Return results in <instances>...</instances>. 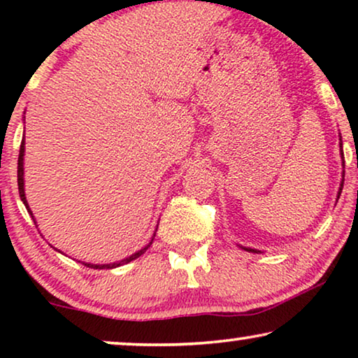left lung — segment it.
I'll list each match as a JSON object with an SVG mask.
<instances>
[{
    "label": "left lung",
    "instance_id": "1",
    "mask_svg": "<svg viewBox=\"0 0 358 358\" xmlns=\"http://www.w3.org/2000/svg\"><path fill=\"white\" fill-rule=\"evenodd\" d=\"M339 151H341V158H342V166H344V151H342V136L339 134ZM342 187H344V171H342V180H341V187H339V192H337V200H339L341 197V192H342ZM241 249H244V251L248 252H261L259 249H252V248H244V246H239Z\"/></svg>",
    "mask_w": 358,
    "mask_h": 358
}]
</instances>
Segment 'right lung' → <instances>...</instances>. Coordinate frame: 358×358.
Instances as JSON below:
<instances>
[{"label":"right lung","mask_w":358,"mask_h":358,"mask_svg":"<svg viewBox=\"0 0 358 358\" xmlns=\"http://www.w3.org/2000/svg\"><path fill=\"white\" fill-rule=\"evenodd\" d=\"M24 153H26V140H24V136H22L21 148H19V158H17V189H19V197H21L22 203L26 205L27 212H29V215H31V217H32L34 223L37 224L36 218H34L32 210L29 208V203H27V199H26V190H24ZM156 229H158V227H156ZM156 229H155L153 236H151V239H150V243L146 244L145 248H141L140 251H136L135 254H131V256H129V257L122 259V261L110 262V264H90V262H83V264H85V266H87V267H91V268H115V267H119V266H124V264H129V262H131V261H135L136 257H140L141 254H145L146 249H148V248L151 246V244H153V239H155ZM57 251H58V249H57ZM58 252H62V251H58ZM62 254H63V252H62Z\"/></svg>","instance_id":"right-lung-1"}]
</instances>
